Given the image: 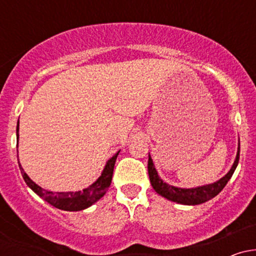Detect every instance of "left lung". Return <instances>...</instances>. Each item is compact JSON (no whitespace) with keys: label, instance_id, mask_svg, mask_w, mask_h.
Instances as JSON below:
<instances>
[{"label":"left lung","instance_id":"left-lung-1","mask_svg":"<svg viewBox=\"0 0 256 256\" xmlns=\"http://www.w3.org/2000/svg\"><path fill=\"white\" fill-rule=\"evenodd\" d=\"M240 160V140H238V148H237V154L236 158H234V164H232L230 171H228L222 178H220L219 180L214 182V183L201 185V186L196 188H178L173 186L171 184H167L166 182H164L160 178L158 173L155 168L154 162H152V158L149 154L148 158V174L149 179H150V184L152 189L156 192L158 195H161L162 198H165L170 201L176 202V204H186V206H195V204H201L204 202L210 201L213 198H216L218 194L222 192L225 188V185L228 184V182L230 180V178L234 174V170H236L237 165H238Z\"/></svg>","mask_w":256,"mask_h":256}]
</instances>
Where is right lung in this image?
<instances>
[{"mask_svg": "<svg viewBox=\"0 0 256 256\" xmlns=\"http://www.w3.org/2000/svg\"><path fill=\"white\" fill-rule=\"evenodd\" d=\"M16 140L19 142V122H18L16 128ZM119 152L116 155H113L110 160L106 162L104 171L101 176L94 182L92 184L89 185L88 188L83 189V192H52L49 190H44L40 185L34 183L32 179L26 174L22 165L19 162V168L22 172V178H24L25 183L31 190H34L40 198L46 200L48 204L54 206L55 208H58L61 210H67V212H78V210H83L89 208L90 206L98 201L104 196L107 192L108 188L112 183V177H113V170L116 165V160L118 158Z\"/></svg>", "mask_w": 256, "mask_h": 256, "instance_id": "right-lung-1", "label": "right lung"}]
</instances>
